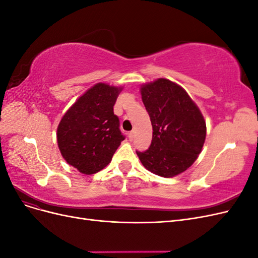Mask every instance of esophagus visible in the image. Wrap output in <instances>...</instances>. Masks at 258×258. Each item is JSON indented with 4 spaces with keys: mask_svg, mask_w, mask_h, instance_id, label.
Here are the masks:
<instances>
[{
    "mask_svg": "<svg viewBox=\"0 0 258 258\" xmlns=\"http://www.w3.org/2000/svg\"><path fill=\"white\" fill-rule=\"evenodd\" d=\"M135 137H136V134H135V131H131L130 134H128V138H129V140L130 141H132V140L135 139Z\"/></svg>",
    "mask_w": 258,
    "mask_h": 258,
    "instance_id": "34e87169",
    "label": "esophagus"
}]
</instances>
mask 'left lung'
Instances as JSON below:
<instances>
[{
	"label": "left lung",
	"instance_id": "obj_1",
	"mask_svg": "<svg viewBox=\"0 0 258 258\" xmlns=\"http://www.w3.org/2000/svg\"><path fill=\"white\" fill-rule=\"evenodd\" d=\"M140 91L151 117L153 139L147 151L137 152L139 159L156 175L173 177L183 173L204 147V115L186 90L170 80L144 84Z\"/></svg>",
	"mask_w": 258,
	"mask_h": 258
}]
</instances>
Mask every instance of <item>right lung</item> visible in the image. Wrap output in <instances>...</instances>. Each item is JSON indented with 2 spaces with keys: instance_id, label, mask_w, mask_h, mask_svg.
<instances>
[{
  "instance_id": "add662e5",
  "label": "right lung",
  "mask_w": 258,
  "mask_h": 258,
  "mask_svg": "<svg viewBox=\"0 0 258 258\" xmlns=\"http://www.w3.org/2000/svg\"><path fill=\"white\" fill-rule=\"evenodd\" d=\"M122 87L98 83L69 108L57 128L62 157L83 174H93L111 162L124 139L114 104Z\"/></svg>"
}]
</instances>
